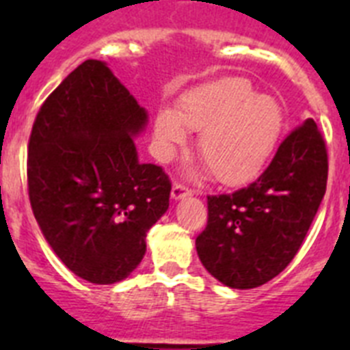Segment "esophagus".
Wrapping results in <instances>:
<instances>
[{
    "instance_id": "1",
    "label": "esophagus",
    "mask_w": 350,
    "mask_h": 350,
    "mask_svg": "<svg viewBox=\"0 0 350 350\" xmlns=\"http://www.w3.org/2000/svg\"><path fill=\"white\" fill-rule=\"evenodd\" d=\"M193 194V191L187 189L185 185H180V184H173L172 187V198L175 200V202H178V200H182V198L185 196H191Z\"/></svg>"
}]
</instances>
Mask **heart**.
<instances>
[{
  "instance_id": "obj_1",
  "label": "heart",
  "mask_w": 350,
  "mask_h": 350,
  "mask_svg": "<svg viewBox=\"0 0 350 350\" xmlns=\"http://www.w3.org/2000/svg\"><path fill=\"white\" fill-rule=\"evenodd\" d=\"M284 124V108L273 96L256 94L249 80L230 77L187 92L175 110L161 108L154 122L156 152L172 161L187 144V129L202 131L198 154L215 180L240 185L265 168Z\"/></svg>"
}]
</instances>
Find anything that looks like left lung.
<instances>
[{
  "label": "left lung",
  "mask_w": 350,
  "mask_h": 350,
  "mask_svg": "<svg viewBox=\"0 0 350 350\" xmlns=\"http://www.w3.org/2000/svg\"><path fill=\"white\" fill-rule=\"evenodd\" d=\"M326 180V145L307 119L252 184L208 196V222L196 238L206 271L231 289H254L277 277L307 237Z\"/></svg>",
  "instance_id": "1"
}]
</instances>
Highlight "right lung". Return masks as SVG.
<instances>
[{
	"mask_svg": "<svg viewBox=\"0 0 350 350\" xmlns=\"http://www.w3.org/2000/svg\"><path fill=\"white\" fill-rule=\"evenodd\" d=\"M148 113L105 61L88 59L49 96L27 147L29 202L43 237L77 277L128 279L170 206L161 166L138 159Z\"/></svg>",
	"mask_w": 350,
	"mask_h": 350,
	"instance_id": "add662e5",
	"label": "right lung"
}]
</instances>
